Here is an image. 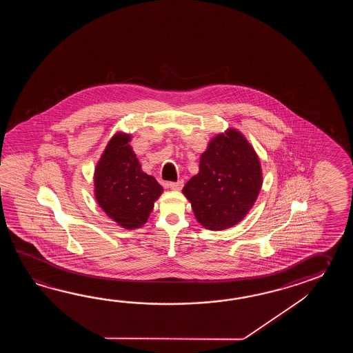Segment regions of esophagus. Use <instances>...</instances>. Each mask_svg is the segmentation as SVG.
I'll use <instances>...</instances> for the list:
<instances>
[{
  "label": "esophagus",
  "instance_id": "34e87169",
  "mask_svg": "<svg viewBox=\"0 0 353 353\" xmlns=\"http://www.w3.org/2000/svg\"><path fill=\"white\" fill-rule=\"evenodd\" d=\"M168 187L170 188L172 190H180L183 188V180H178V181H174V183H169Z\"/></svg>",
  "mask_w": 353,
  "mask_h": 353
}]
</instances>
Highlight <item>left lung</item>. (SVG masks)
<instances>
[{"instance_id":"obj_1","label":"left lung","mask_w":353,"mask_h":353,"mask_svg":"<svg viewBox=\"0 0 353 353\" xmlns=\"http://www.w3.org/2000/svg\"><path fill=\"white\" fill-rule=\"evenodd\" d=\"M259 155L237 128L213 136L199 159V172L183 188L195 219L210 231L239 225L263 187Z\"/></svg>"}]
</instances>
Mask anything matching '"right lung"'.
<instances>
[{"instance_id": "1", "label": "right lung", "mask_w": 353, "mask_h": 353, "mask_svg": "<svg viewBox=\"0 0 353 353\" xmlns=\"http://www.w3.org/2000/svg\"><path fill=\"white\" fill-rule=\"evenodd\" d=\"M132 136L117 131L94 168V198L105 214L126 230L143 227L164 189L143 173L131 148Z\"/></svg>"}]
</instances>
